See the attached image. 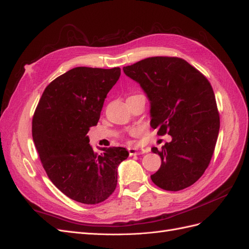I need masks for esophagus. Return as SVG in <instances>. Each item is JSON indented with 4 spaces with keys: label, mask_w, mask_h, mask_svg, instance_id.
Returning a JSON list of instances; mask_svg holds the SVG:
<instances>
[{
    "label": "esophagus",
    "mask_w": 249,
    "mask_h": 249,
    "mask_svg": "<svg viewBox=\"0 0 249 249\" xmlns=\"http://www.w3.org/2000/svg\"><path fill=\"white\" fill-rule=\"evenodd\" d=\"M127 152H129V154L131 156H133V155H142V154H144L145 150L142 149V148H137V147H130V148H127Z\"/></svg>",
    "instance_id": "obj_1"
}]
</instances>
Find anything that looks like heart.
I'll list each match as a JSON object with an SVG mask.
<instances>
[{"mask_svg":"<svg viewBox=\"0 0 249 249\" xmlns=\"http://www.w3.org/2000/svg\"><path fill=\"white\" fill-rule=\"evenodd\" d=\"M130 134L132 135V136H137V135L140 134V130L138 129H133L130 131Z\"/></svg>","mask_w":249,"mask_h":249,"instance_id":"b5f03b06","label":"heart"}]
</instances>
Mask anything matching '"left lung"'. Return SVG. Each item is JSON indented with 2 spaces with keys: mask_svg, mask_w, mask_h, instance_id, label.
I'll return each mask as SVG.
<instances>
[{
  "mask_svg": "<svg viewBox=\"0 0 249 249\" xmlns=\"http://www.w3.org/2000/svg\"><path fill=\"white\" fill-rule=\"evenodd\" d=\"M150 101V126L172 140L158 149L162 164L150 178L166 191L193 185L208 168L219 133L220 117L209 80L178 57H149L124 67Z\"/></svg>",
  "mask_w": 249,
  "mask_h": 249,
  "instance_id": "8db88e82",
  "label": "left lung"
}]
</instances>
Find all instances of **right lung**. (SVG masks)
Wrapping results in <instances>:
<instances>
[{"label":"right lung","instance_id":"obj_1","mask_svg":"<svg viewBox=\"0 0 249 249\" xmlns=\"http://www.w3.org/2000/svg\"><path fill=\"white\" fill-rule=\"evenodd\" d=\"M119 77V67L72 69L46 87L33 115V141L49 178L67 197L86 205L114 192L117 166L129 157L115 146L97 154L87 136Z\"/></svg>","mask_w":249,"mask_h":249}]
</instances>
